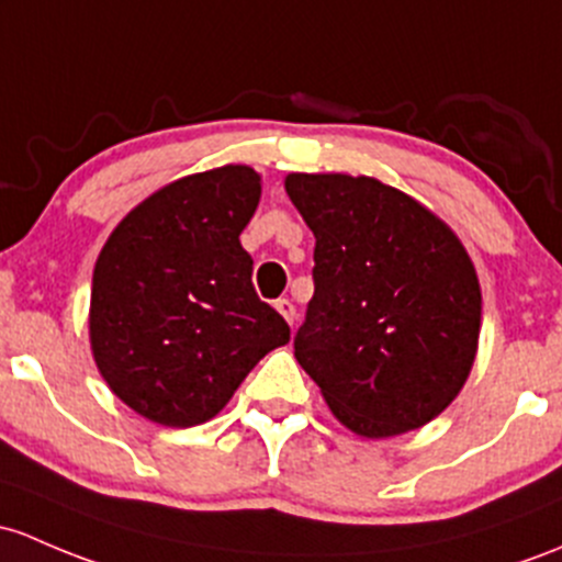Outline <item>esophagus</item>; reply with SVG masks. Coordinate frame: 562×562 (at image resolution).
Returning <instances> with one entry per match:
<instances>
[{"instance_id": "1", "label": "esophagus", "mask_w": 562, "mask_h": 562, "mask_svg": "<svg viewBox=\"0 0 562 562\" xmlns=\"http://www.w3.org/2000/svg\"><path fill=\"white\" fill-rule=\"evenodd\" d=\"M277 312H280V315L282 317H285V321L288 323H291V326H296V306H293V301H288V299H280V301H277Z\"/></svg>"}]
</instances>
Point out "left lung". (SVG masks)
<instances>
[{
    "label": "left lung",
    "instance_id": "1",
    "mask_svg": "<svg viewBox=\"0 0 562 562\" xmlns=\"http://www.w3.org/2000/svg\"><path fill=\"white\" fill-rule=\"evenodd\" d=\"M315 234V296L293 350L336 420L366 439L423 428L476 358L482 291L445 221L374 177H285Z\"/></svg>",
    "mask_w": 562,
    "mask_h": 562
}]
</instances>
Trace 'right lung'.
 <instances>
[{"label": "right lung", "mask_w": 562, "mask_h": 562, "mask_svg": "<svg viewBox=\"0 0 562 562\" xmlns=\"http://www.w3.org/2000/svg\"><path fill=\"white\" fill-rule=\"evenodd\" d=\"M261 199L241 164L188 175L134 206L99 252L91 350L112 393L147 420L191 428L232 401L291 328L252 288L239 234Z\"/></svg>", "instance_id": "right-lung-1"}]
</instances>
